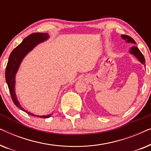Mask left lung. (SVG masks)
Listing matches in <instances>:
<instances>
[{"instance_id":"left-lung-1","label":"left lung","mask_w":151,"mask_h":151,"mask_svg":"<svg viewBox=\"0 0 151 151\" xmlns=\"http://www.w3.org/2000/svg\"><path fill=\"white\" fill-rule=\"evenodd\" d=\"M122 38L124 40H126V42H129V43H133V44H136L135 41L133 40L131 37H130L129 36H127V35H122ZM129 53L133 55L134 56L136 57L137 58L138 60H139L140 63H141L142 65H144L145 66V59H144V57L142 53H141V51H139V49L137 48V47H131V49L129 50Z\"/></svg>"}]
</instances>
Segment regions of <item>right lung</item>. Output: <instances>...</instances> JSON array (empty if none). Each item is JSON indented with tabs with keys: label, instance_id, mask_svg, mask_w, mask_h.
Masks as SVG:
<instances>
[{
	"label": "right lung",
	"instance_id": "add662e5",
	"mask_svg": "<svg viewBox=\"0 0 151 151\" xmlns=\"http://www.w3.org/2000/svg\"><path fill=\"white\" fill-rule=\"evenodd\" d=\"M49 38V34L46 33H34L28 36L22 40L20 44L12 51L9 55L7 67L5 70V80L11 94L12 99L14 104L22 111L28 113L32 116H37L40 118H47L51 116L52 113L47 115H36L28 112L20 106L18 102L15 91L16 74L24 58L40 43L44 42Z\"/></svg>",
	"mask_w": 151,
	"mask_h": 151
}]
</instances>
